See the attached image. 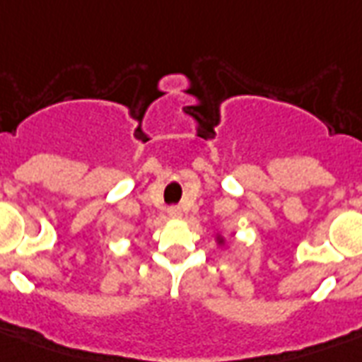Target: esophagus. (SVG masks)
<instances>
[{
  "label": "esophagus",
  "instance_id": "34e87169",
  "mask_svg": "<svg viewBox=\"0 0 362 362\" xmlns=\"http://www.w3.org/2000/svg\"><path fill=\"white\" fill-rule=\"evenodd\" d=\"M167 214H169L170 218H180V216H182V209H180V206H169V210H167Z\"/></svg>",
  "mask_w": 362,
  "mask_h": 362
}]
</instances>
